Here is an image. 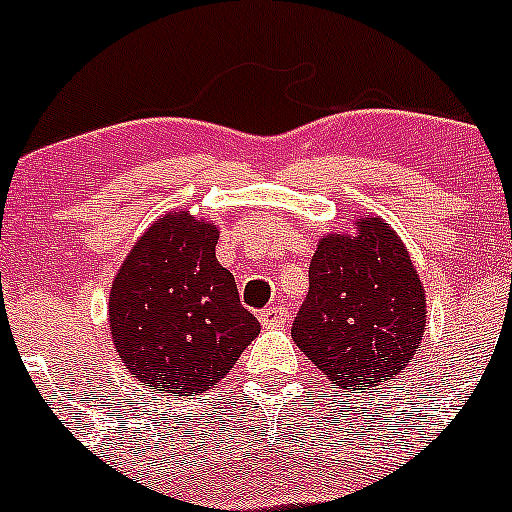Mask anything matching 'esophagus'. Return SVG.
Here are the masks:
<instances>
[{
  "instance_id": "1",
  "label": "esophagus",
  "mask_w": 512,
  "mask_h": 512,
  "mask_svg": "<svg viewBox=\"0 0 512 512\" xmlns=\"http://www.w3.org/2000/svg\"><path fill=\"white\" fill-rule=\"evenodd\" d=\"M260 322L262 327H282L287 322V307L275 302V305H270L267 310L260 312Z\"/></svg>"
}]
</instances>
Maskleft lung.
<instances>
[{"instance_id":"obj_1","label":"left lung","mask_w":512,"mask_h":512,"mask_svg":"<svg viewBox=\"0 0 512 512\" xmlns=\"http://www.w3.org/2000/svg\"><path fill=\"white\" fill-rule=\"evenodd\" d=\"M425 320V287L408 247L380 215L367 212L352 232L317 242L292 340L337 388L367 390L410 365Z\"/></svg>"}]
</instances>
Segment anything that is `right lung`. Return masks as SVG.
Here are the masks:
<instances>
[{
    "mask_svg": "<svg viewBox=\"0 0 512 512\" xmlns=\"http://www.w3.org/2000/svg\"><path fill=\"white\" fill-rule=\"evenodd\" d=\"M212 220L172 210L152 222L109 290V335L150 390L197 395L222 380L260 332L235 277L217 262Z\"/></svg>",
    "mask_w": 512,
    "mask_h": 512,
    "instance_id": "add662e5",
    "label": "right lung"
}]
</instances>
